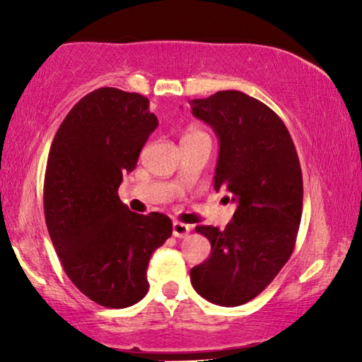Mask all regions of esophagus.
I'll return each instance as SVG.
<instances>
[{
    "label": "esophagus",
    "instance_id": "34e87169",
    "mask_svg": "<svg viewBox=\"0 0 362 362\" xmlns=\"http://www.w3.org/2000/svg\"><path fill=\"white\" fill-rule=\"evenodd\" d=\"M191 232V227L187 224H182V222H173V235L177 237V239H182Z\"/></svg>",
    "mask_w": 362,
    "mask_h": 362
}]
</instances>
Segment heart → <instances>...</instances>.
Here are the masks:
<instances>
[{"instance_id":"heart-1","label":"heart","mask_w":362,"mask_h":362,"mask_svg":"<svg viewBox=\"0 0 362 362\" xmlns=\"http://www.w3.org/2000/svg\"><path fill=\"white\" fill-rule=\"evenodd\" d=\"M197 135H206V133H202L201 130H194V128H192V130H189V132H186V133H185V136H182V138H189V136H197Z\"/></svg>"}]
</instances>
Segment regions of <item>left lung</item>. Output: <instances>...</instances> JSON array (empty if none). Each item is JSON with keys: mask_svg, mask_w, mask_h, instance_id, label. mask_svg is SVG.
<instances>
[{"mask_svg": "<svg viewBox=\"0 0 362 362\" xmlns=\"http://www.w3.org/2000/svg\"><path fill=\"white\" fill-rule=\"evenodd\" d=\"M191 108L219 138L214 189L237 204L224 230L196 227L211 255L192 267L191 284L211 303L239 306L262 293L293 252L303 209L298 155L281 118L244 92L194 98Z\"/></svg>", "mask_w": 362, "mask_h": 362, "instance_id": "8db88e82", "label": "left lung"}]
</instances>
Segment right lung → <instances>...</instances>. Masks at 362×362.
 <instances>
[{
    "label": "right lung",
    "mask_w": 362,
    "mask_h": 362,
    "mask_svg": "<svg viewBox=\"0 0 362 362\" xmlns=\"http://www.w3.org/2000/svg\"><path fill=\"white\" fill-rule=\"evenodd\" d=\"M156 127L146 97L102 87L72 107L49 151L44 216L52 245L72 284L107 308L146 295L150 257L173 234L170 217L135 214L118 197Z\"/></svg>",
    "instance_id": "right-lung-1"
}]
</instances>
